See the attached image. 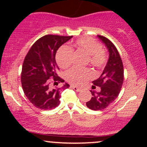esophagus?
<instances>
[{
  "label": "esophagus",
  "mask_w": 147,
  "mask_h": 147,
  "mask_svg": "<svg viewBox=\"0 0 147 147\" xmlns=\"http://www.w3.org/2000/svg\"><path fill=\"white\" fill-rule=\"evenodd\" d=\"M70 87H71L72 89H74V90H75V91H77V92H79V91L81 90L80 88H78V87H77V86H70Z\"/></svg>",
  "instance_id": "34e87169"
}]
</instances>
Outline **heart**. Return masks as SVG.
Wrapping results in <instances>:
<instances>
[{
    "label": "heart",
    "mask_w": 147,
    "mask_h": 147,
    "mask_svg": "<svg viewBox=\"0 0 147 147\" xmlns=\"http://www.w3.org/2000/svg\"><path fill=\"white\" fill-rule=\"evenodd\" d=\"M83 52L88 56L90 65L97 68H102L107 62V55L102 45L94 38L84 37L77 39L72 47L63 45L57 52L56 59L61 68H69L72 63L73 50ZM92 72L87 68H73L67 72L66 79L68 82L75 86H80L92 77Z\"/></svg>",
    "instance_id": "b5f03b06"
}]
</instances>
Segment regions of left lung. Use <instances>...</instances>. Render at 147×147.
<instances>
[{"label":"left lung","mask_w":147,"mask_h":147,"mask_svg":"<svg viewBox=\"0 0 147 147\" xmlns=\"http://www.w3.org/2000/svg\"><path fill=\"white\" fill-rule=\"evenodd\" d=\"M97 36L107 47L109 58L102 75L92 82L94 86L92 89H95L96 86L101 88L99 92L90 90L92 96L86 102V106L93 111L103 110L114 102L119 95L124 81V67L117 49L106 37L102 35Z\"/></svg>","instance_id":"1"}]
</instances>
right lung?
I'll return each instance as SVG.
<instances>
[{"instance_id": "right-lung-1", "label": "right lung", "mask_w": 147, "mask_h": 147, "mask_svg": "<svg viewBox=\"0 0 147 147\" xmlns=\"http://www.w3.org/2000/svg\"><path fill=\"white\" fill-rule=\"evenodd\" d=\"M72 37L45 35L34 43L25 57L21 72L22 88L27 98L38 109H55L60 104V90L70 86L66 83L61 87L57 86L64 80L57 75L59 69L55 55L61 45Z\"/></svg>"}]
</instances>
